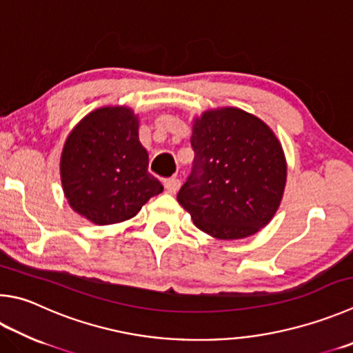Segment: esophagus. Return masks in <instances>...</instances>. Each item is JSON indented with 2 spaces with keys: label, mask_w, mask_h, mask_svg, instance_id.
Here are the masks:
<instances>
[{
  "label": "esophagus",
  "mask_w": 353,
  "mask_h": 353,
  "mask_svg": "<svg viewBox=\"0 0 353 353\" xmlns=\"http://www.w3.org/2000/svg\"><path fill=\"white\" fill-rule=\"evenodd\" d=\"M163 185H165V188H166V191H168V193L176 194L177 191H179V188H181V181H179V179H176V177L165 179Z\"/></svg>",
  "instance_id": "34e87169"
}]
</instances>
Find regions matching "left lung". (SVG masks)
Wrapping results in <instances>:
<instances>
[{"label":"left lung","instance_id":"1","mask_svg":"<svg viewBox=\"0 0 353 353\" xmlns=\"http://www.w3.org/2000/svg\"><path fill=\"white\" fill-rule=\"evenodd\" d=\"M194 166L177 194L194 225L216 239L248 238L265 227L284 196L283 145L256 115L216 108L193 121Z\"/></svg>","mask_w":353,"mask_h":353}]
</instances>
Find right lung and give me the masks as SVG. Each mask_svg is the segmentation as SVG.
<instances>
[{
	"label": "right lung",
	"mask_w": 353,
	"mask_h": 353,
	"mask_svg": "<svg viewBox=\"0 0 353 353\" xmlns=\"http://www.w3.org/2000/svg\"><path fill=\"white\" fill-rule=\"evenodd\" d=\"M60 179L70 208L95 225L131 219L163 191L148 171L139 115L128 106L99 108L74 126L61 151Z\"/></svg>",
	"instance_id": "1"
}]
</instances>
